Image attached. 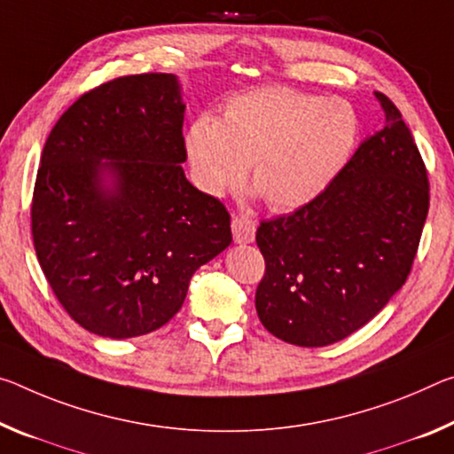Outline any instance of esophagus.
Segmentation results:
<instances>
[{"mask_svg": "<svg viewBox=\"0 0 454 454\" xmlns=\"http://www.w3.org/2000/svg\"><path fill=\"white\" fill-rule=\"evenodd\" d=\"M232 234L234 240L239 244H248L254 240L256 234V222L253 220V215L248 214H239L232 218Z\"/></svg>", "mask_w": 454, "mask_h": 454, "instance_id": "34e87169", "label": "esophagus"}]
</instances>
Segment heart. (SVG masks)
<instances>
[{
	"label": "heart",
	"mask_w": 454,
	"mask_h": 454,
	"mask_svg": "<svg viewBox=\"0 0 454 454\" xmlns=\"http://www.w3.org/2000/svg\"><path fill=\"white\" fill-rule=\"evenodd\" d=\"M359 139V117L343 98L264 86L228 100L220 121L198 117L185 133L193 182L210 196L247 176L272 210H297L340 176Z\"/></svg>",
	"instance_id": "obj_1"
}]
</instances>
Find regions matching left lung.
Instances as JSON below:
<instances>
[{
  "label": "left lung",
  "instance_id": "obj_1",
  "mask_svg": "<svg viewBox=\"0 0 454 454\" xmlns=\"http://www.w3.org/2000/svg\"><path fill=\"white\" fill-rule=\"evenodd\" d=\"M386 127L364 141L321 196L262 220L264 277L256 313L266 331L299 348L345 340L406 283L430 204L427 165L382 92Z\"/></svg>",
  "mask_w": 454,
  "mask_h": 454
}]
</instances>
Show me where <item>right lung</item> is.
Listing matches in <instances>:
<instances>
[{
    "label": "right lung",
    "instance_id": "obj_1",
    "mask_svg": "<svg viewBox=\"0 0 454 454\" xmlns=\"http://www.w3.org/2000/svg\"><path fill=\"white\" fill-rule=\"evenodd\" d=\"M184 111L174 74L119 76L74 100L48 135L34 248L56 299L90 333L160 329L193 272L232 242L226 206L185 179Z\"/></svg>",
    "mask_w": 454,
    "mask_h": 454
}]
</instances>
